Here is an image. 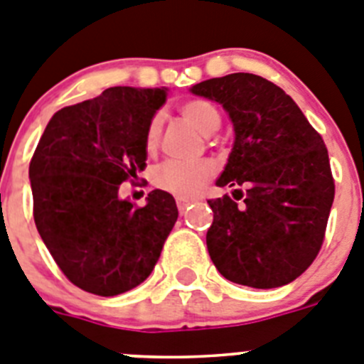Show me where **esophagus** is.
Returning a JSON list of instances; mask_svg holds the SVG:
<instances>
[{"label":"esophagus","instance_id":"34e87169","mask_svg":"<svg viewBox=\"0 0 364 364\" xmlns=\"http://www.w3.org/2000/svg\"><path fill=\"white\" fill-rule=\"evenodd\" d=\"M196 199H188V198H178L176 199V203H178V208H179V212H185L186 208H188V205H192V203H194Z\"/></svg>","mask_w":364,"mask_h":364}]
</instances>
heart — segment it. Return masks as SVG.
Masks as SVG:
<instances>
[{"label":"heart","mask_w":364,"mask_h":364,"mask_svg":"<svg viewBox=\"0 0 364 364\" xmlns=\"http://www.w3.org/2000/svg\"><path fill=\"white\" fill-rule=\"evenodd\" d=\"M181 114L188 119L199 132L205 136H212L221 127V116L210 101L190 100L181 105ZM161 134V117L156 116L150 121L146 130V146L154 149L158 145ZM215 174V165L210 159H196V161H179L168 159L161 163L154 172V183L168 194L179 198H192L210 181Z\"/></svg>","instance_id":"obj_1"}]
</instances>
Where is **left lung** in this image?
I'll use <instances>...</instances> for the list:
<instances>
[{"label":"left lung","mask_w":364,"mask_h":364,"mask_svg":"<svg viewBox=\"0 0 364 364\" xmlns=\"http://www.w3.org/2000/svg\"><path fill=\"white\" fill-rule=\"evenodd\" d=\"M190 90L221 103L235 134L215 181L235 186V199H208L212 263L245 287L292 283L319 254L336 194L323 137L283 88L255 74L212 77Z\"/></svg>","instance_id":"1"}]
</instances>
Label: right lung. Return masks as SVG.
<instances>
[{
  "mask_svg": "<svg viewBox=\"0 0 364 364\" xmlns=\"http://www.w3.org/2000/svg\"><path fill=\"white\" fill-rule=\"evenodd\" d=\"M166 88L110 87L58 110L28 166L34 221L58 267L81 290L110 297L141 284L178 221L165 190L145 206L119 185L146 166V130Z\"/></svg>",
  "mask_w": 364,
  "mask_h": 364,
  "instance_id": "add662e5",
  "label": "right lung"
}]
</instances>
